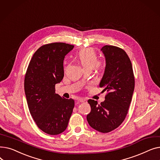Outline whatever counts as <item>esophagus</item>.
<instances>
[{
	"instance_id": "esophagus-1",
	"label": "esophagus",
	"mask_w": 160,
	"mask_h": 160,
	"mask_svg": "<svg viewBox=\"0 0 160 160\" xmlns=\"http://www.w3.org/2000/svg\"><path fill=\"white\" fill-rule=\"evenodd\" d=\"M78 101L80 102H87V100L85 98H79L78 99Z\"/></svg>"
}]
</instances>
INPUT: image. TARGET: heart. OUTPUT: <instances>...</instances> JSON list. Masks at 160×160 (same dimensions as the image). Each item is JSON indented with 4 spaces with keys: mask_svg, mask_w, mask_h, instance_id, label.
Wrapping results in <instances>:
<instances>
[{
    "mask_svg": "<svg viewBox=\"0 0 160 160\" xmlns=\"http://www.w3.org/2000/svg\"><path fill=\"white\" fill-rule=\"evenodd\" d=\"M78 59L85 70H92L94 67L100 70L103 67V62L97 61V53L91 48H87L80 50L78 54Z\"/></svg>",
    "mask_w": 160,
    "mask_h": 160,
    "instance_id": "b5f03b06",
    "label": "heart"
}]
</instances>
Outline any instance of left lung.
Returning <instances> with one entry per match:
<instances>
[{"mask_svg":"<svg viewBox=\"0 0 160 160\" xmlns=\"http://www.w3.org/2000/svg\"><path fill=\"white\" fill-rule=\"evenodd\" d=\"M106 67L99 86L107 91L105 100L98 104L88 100L91 112L87 115L90 127L102 132H110L124 121L132 101L135 86L131 61L124 50L112 45L104 46Z\"/></svg>","mask_w":160,"mask_h":160,"instance_id":"obj_1","label":"left lung"}]
</instances>
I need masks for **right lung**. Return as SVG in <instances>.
Masks as SVG:
<instances>
[{"mask_svg":"<svg viewBox=\"0 0 160 160\" xmlns=\"http://www.w3.org/2000/svg\"><path fill=\"white\" fill-rule=\"evenodd\" d=\"M74 45H44L33 54L24 78V92L30 113L38 128L58 135L67 127L74 101L55 93V85L64 77L63 60Z\"/></svg>","mask_w":160,"mask_h":160,"instance_id":"obj_1","label":"right lung"}]
</instances>
